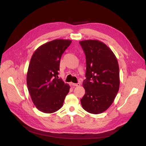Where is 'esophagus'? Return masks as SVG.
Instances as JSON below:
<instances>
[{
  "mask_svg": "<svg viewBox=\"0 0 146 146\" xmlns=\"http://www.w3.org/2000/svg\"><path fill=\"white\" fill-rule=\"evenodd\" d=\"M72 85L74 86H80V83H72Z\"/></svg>",
  "mask_w": 146,
  "mask_h": 146,
  "instance_id": "1",
  "label": "esophagus"
}]
</instances>
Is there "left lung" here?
<instances>
[{
  "label": "left lung",
  "mask_w": 146,
  "mask_h": 146,
  "mask_svg": "<svg viewBox=\"0 0 146 146\" xmlns=\"http://www.w3.org/2000/svg\"><path fill=\"white\" fill-rule=\"evenodd\" d=\"M86 56L85 94L80 102L83 108L101 113L113 103L119 88V70L116 56L104 42L96 40L79 42Z\"/></svg>",
  "instance_id": "8db88e82"
}]
</instances>
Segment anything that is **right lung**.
I'll return each instance as SVG.
<instances>
[{
    "mask_svg": "<svg viewBox=\"0 0 146 146\" xmlns=\"http://www.w3.org/2000/svg\"><path fill=\"white\" fill-rule=\"evenodd\" d=\"M71 43V40L63 39L49 41L40 46L31 58L27 87L36 108L44 113L60 110L70 90L58 74L61 57Z\"/></svg>",
    "mask_w": 146,
    "mask_h": 146,
    "instance_id": "1",
    "label": "right lung"
}]
</instances>
